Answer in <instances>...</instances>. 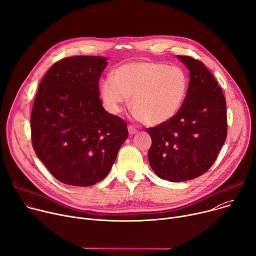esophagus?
Returning a JSON list of instances; mask_svg holds the SVG:
<instances>
[{"label": "esophagus", "mask_w": 256, "mask_h": 256, "mask_svg": "<svg viewBox=\"0 0 256 256\" xmlns=\"http://www.w3.org/2000/svg\"><path fill=\"white\" fill-rule=\"evenodd\" d=\"M137 131H138V129H137L136 127H134L133 125H129L128 126V132L130 135H134L135 133H137Z\"/></svg>", "instance_id": "1"}]
</instances>
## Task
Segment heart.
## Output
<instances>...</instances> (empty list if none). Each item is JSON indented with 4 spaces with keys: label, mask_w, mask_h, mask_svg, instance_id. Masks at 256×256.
Here are the masks:
<instances>
[{
    "label": "heart",
    "mask_w": 256,
    "mask_h": 256,
    "mask_svg": "<svg viewBox=\"0 0 256 256\" xmlns=\"http://www.w3.org/2000/svg\"><path fill=\"white\" fill-rule=\"evenodd\" d=\"M188 88L184 72L156 62H132L118 68L100 85L106 110L119 114L131 100V108L148 125L164 123L178 112Z\"/></svg>",
    "instance_id": "b5f03b06"
}]
</instances>
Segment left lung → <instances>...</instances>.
Here are the masks:
<instances>
[{
	"instance_id": "obj_1",
	"label": "left lung",
	"mask_w": 256,
	"mask_h": 256,
	"mask_svg": "<svg viewBox=\"0 0 256 256\" xmlns=\"http://www.w3.org/2000/svg\"><path fill=\"white\" fill-rule=\"evenodd\" d=\"M178 57L190 78L182 106L170 120L146 129L152 137L150 167L160 178L173 182L207 172L228 134L226 98L213 74L198 60Z\"/></svg>"
}]
</instances>
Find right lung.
<instances>
[{
	"mask_svg": "<svg viewBox=\"0 0 256 256\" xmlns=\"http://www.w3.org/2000/svg\"><path fill=\"white\" fill-rule=\"evenodd\" d=\"M102 56H72L55 62L38 85L30 116L36 154L62 184L102 182L128 137L126 122L100 98Z\"/></svg>",
	"mask_w": 256,
	"mask_h": 256,
	"instance_id": "add662e5",
	"label": "right lung"
}]
</instances>
